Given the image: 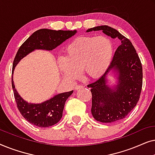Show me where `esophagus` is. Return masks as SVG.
<instances>
[{"label": "esophagus", "instance_id": "1", "mask_svg": "<svg viewBox=\"0 0 155 155\" xmlns=\"http://www.w3.org/2000/svg\"><path fill=\"white\" fill-rule=\"evenodd\" d=\"M82 87H83V86H82V85H77L75 87V90H79V89H81Z\"/></svg>", "mask_w": 155, "mask_h": 155}]
</instances>
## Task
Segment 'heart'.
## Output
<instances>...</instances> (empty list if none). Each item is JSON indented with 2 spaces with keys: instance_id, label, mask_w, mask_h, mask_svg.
I'll use <instances>...</instances> for the list:
<instances>
[{
  "instance_id": "obj_1",
  "label": "heart",
  "mask_w": 155,
  "mask_h": 155,
  "mask_svg": "<svg viewBox=\"0 0 155 155\" xmlns=\"http://www.w3.org/2000/svg\"><path fill=\"white\" fill-rule=\"evenodd\" d=\"M113 53V44L109 38L80 37L66 46L65 58L58 59V65L61 73L70 81L79 77L80 70L87 78L97 79L109 69Z\"/></svg>"
}]
</instances>
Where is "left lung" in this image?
Here are the masks:
<instances>
[{"label": "left lung", "mask_w": 155, "mask_h": 155, "mask_svg": "<svg viewBox=\"0 0 155 155\" xmlns=\"http://www.w3.org/2000/svg\"><path fill=\"white\" fill-rule=\"evenodd\" d=\"M102 31L120 41L109 69L96 81L89 84L92 95V114L101 123H114L124 118L136 106L143 86V68L130 40L107 25L88 29L86 32ZM110 74L116 78L111 84Z\"/></svg>", "instance_id": "1"}]
</instances>
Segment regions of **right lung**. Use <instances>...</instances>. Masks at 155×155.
<instances>
[{
	"mask_svg": "<svg viewBox=\"0 0 155 155\" xmlns=\"http://www.w3.org/2000/svg\"><path fill=\"white\" fill-rule=\"evenodd\" d=\"M76 33L77 30L39 29L22 44L17 52L12 71V87L14 97L20 114L27 121L34 126L46 128L57 124L63 116L65 101L73 94V90L54 95L51 99L41 103H29L22 98L15 87L12 76L15 68L23 58L35 50L52 51Z\"/></svg>",
	"mask_w": 155,
	"mask_h": 155,
	"instance_id": "obj_1",
	"label": "right lung"
}]
</instances>
